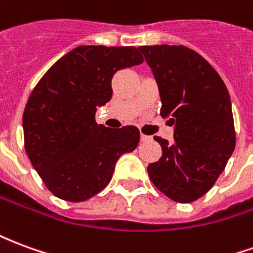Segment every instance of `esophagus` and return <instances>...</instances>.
<instances>
[{"instance_id": "obj_1", "label": "esophagus", "mask_w": 253, "mask_h": 253, "mask_svg": "<svg viewBox=\"0 0 253 253\" xmlns=\"http://www.w3.org/2000/svg\"><path fill=\"white\" fill-rule=\"evenodd\" d=\"M152 138L149 137V135H145V134H141V141L142 142H148V141H150Z\"/></svg>"}]
</instances>
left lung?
Returning <instances> with one entry per match:
<instances>
[{
	"mask_svg": "<svg viewBox=\"0 0 253 253\" xmlns=\"http://www.w3.org/2000/svg\"><path fill=\"white\" fill-rule=\"evenodd\" d=\"M157 81L160 115L175 126L173 142L161 137L163 156L149 164L150 180L179 203L206 194L236 146L229 92L214 67L184 46L139 47Z\"/></svg>",
	"mask_w": 253,
	"mask_h": 253,
	"instance_id": "8db88e82",
	"label": "left lung"
}]
</instances>
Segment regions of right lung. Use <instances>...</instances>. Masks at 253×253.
<instances>
[{
    "label": "right lung",
    "instance_id": "1",
    "mask_svg": "<svg viewBox=\"0 0 253 253\" xmlns=\"http://www.w3.org/2000/svg\"><path fill=\"white\" fill-rule=\"evenodd\" d=\"M142 62L137 47L80 46L36 84L23 115L24 148L55 196L83 202L99 194L118 159L138 146L137 127L108 128L94 114L112 97L114 74Z\"/></svg>",
    "mask_w": 253,
    "mask_h": 253
}]
</instances>
